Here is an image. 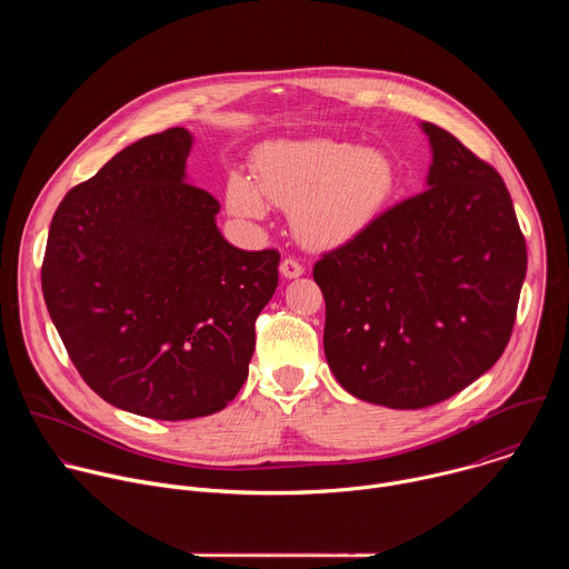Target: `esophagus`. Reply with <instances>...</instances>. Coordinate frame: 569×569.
Returning <instances> with one entry per match:
<instances>
[{
    "label": "esophagus",
    "instance_id": "1",
    "mask_svg": "<svg viewBox=\"0 0 569 569\" xmlns=\"http://www.w3.org/2000/svg\"><path fill=\"white\" fill-rule=\"evenodd\" d=\"M281 274L286 279H297V277L303 274V266L295 257H288V259L281 261Z\"/></svg>",
    "mask_w": 569,
    "mask_h": 569
}]
</instances>
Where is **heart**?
<instances>
[{
    "label": "heart",
    "mask_w": 569,
    "mask_h": 569,
    "mask_svg": "<svg viewBox=\"0 0 569 569\" xmlns=\"http://www.w3.org/2000/svg\"><path fill=\"white\" fill-rule=\"evenodd\" d=\"M398 184L391 157L336 139L268 143L254 159V180L233 173L227 204L236 216L263 218L266 200L290 209L295 233L312 248H333L362 233Z\"/></svg>",
    "instance_id": "b5f03b06"
}]
</instances>
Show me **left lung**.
Segmentation results:
<instances>
[{
    "instance_id": "8db88e82",
    "label": "left lung",
    "mask_w": 569,
    "mask_h": 569,
    "mask_svg": "<svg viewBox=\"0 0 569 569\" xmlns=\"http://www.w3.org/2000/svg\"><path fill=\"white\" fill-rule=\"evenodd\" d=\"M423 130L430 189L312 268L331 371L356 398L391 410L437 405L489 371L509 345L527 274L500 173L448 130Z\"/></svg>"
}]
</instances>
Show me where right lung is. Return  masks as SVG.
Wrapping results in <instances>:
<instances>
[{
  "label": "right lung",
  "mask_w": 569,
  "mask_h": 569,
  "mask_svg": "<svg viewBox=\"0 0 569 569\" xmlns=\"http://www.w3.org/2000/svg\"><path fill=\"white\" fill-rule=\"evenodd\" d=\"M191 134L169 128L121 152L58 204L42 292L83 378L126 412L187 421L227 408L248 378L279 252L238 250L220 202L184 182Z\"/></svg>",
  "instance_id": "1"
}]
</instances>
